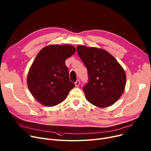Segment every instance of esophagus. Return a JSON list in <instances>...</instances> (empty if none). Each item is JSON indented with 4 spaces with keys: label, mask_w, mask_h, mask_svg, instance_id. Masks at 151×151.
<instances>
[{
    "label": "esophagus",
    "mask_w": 151,
    "mask_h": 151,
    "mask_svg": "<svg viewBox=\"0 0 151 151\" xmlns=\"http://www.w3.org/2000/svg\"><path fill=\"white\" fill-rule=\"evenodd\" d=\"M75 86H76V87H78L79 86H80V80H78L75 83Z\"/></svg>",
    "instance_id": "1"
}]
</instances>
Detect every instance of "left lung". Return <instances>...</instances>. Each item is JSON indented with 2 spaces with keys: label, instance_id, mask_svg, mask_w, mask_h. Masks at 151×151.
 <instances>
[{
  "label": "left lung",
  "instance_id": "1",
  "mask_svg": "<svg viewBox=\"0 0 151 151\" xmlns=\"http://www.w3.org/2000/svg\"><path fill=\"white\" fill-rule=\"evenodd\" d=\"M79 57L88 72V82L83 88L86 99L101 108L113 105L124 91L126 75L116 59L106 51L78 46Z\"/></svg>",
  "mask_w": 151,
  "mask_h": 151
}]
</instances>
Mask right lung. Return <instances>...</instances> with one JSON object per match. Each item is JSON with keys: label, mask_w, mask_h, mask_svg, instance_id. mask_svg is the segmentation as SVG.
Instances as JSON below:
<instances>
[{"label": "right lung", "mask_w": 151, "mask_h": 151, "mask_svg": "<svg viewBox=\"0 0 151 151\" xmlns=\"http://www.w3.org/2000/svg\"><path fill=\"white\" fill-rule=\"evenodd\" d=\"M76 52L70 45H50L39 52L27 75L28 88L42 104L52 106L64 100L75 84L70 81L65 60Z\"/></svg>", "instance_id": "right-lung-1"}]
</instances>
